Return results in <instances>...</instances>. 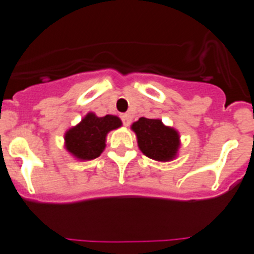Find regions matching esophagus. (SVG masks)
<instances>
[{
	"label": "esophagus",
	"mask_w": 254,
	"mask_h": 254,
	"mask_svg": "<svg viewBox=\"0 0 254 254\" xmlns=\"http://www.w3.org/2000/svg\"><path fill=\"white\" fill-rule=\"evenodd\" d=\"M122 120H123V124H124L125 127H129L130 123H131V118H130L127 114H123Z\"/></svg>",
	"instance_id": "1"
}]
</instances>
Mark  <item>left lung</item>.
<instances>
[{
  "mask_svg": "<svg viewBox=\"0 0 254 254\" xmlns=\"http://www.w3.org/2000/svg\"><path fill=\"white\" fill-rule=\"evenodd\" d=\"M131 130L137 139L140 151L151 160L170 162L175 160L181 147V136L175 127H167L161 119L140 118L132 123Z\"/></svg>",
  "mask_w": 254,
  "mask_h": 254,
  "instance_id": "8db88e82",
  "label": "left lung"
}]
</instances>
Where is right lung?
<instances>
[{
	"instance_id": "1",
	"label": "right lung",
	"mask_w": 254,
	"mask_h": 254,
	"mask_svg": "<svg viewBox=\"0 0 254 254\" xmlns=\"http://www.w3.org/2000/svg\"><path fill=\"white\" fill-rule=\"evenodd\" d=\"M122 124L117 115L97 117L94 113H87L77 125L65 132V148L79 161L94 160L106 148L108 132L120 127Z\"/></svg>"
}]
</instances>
